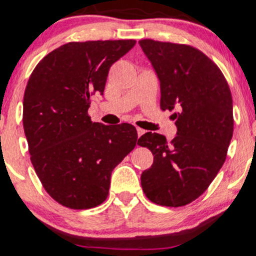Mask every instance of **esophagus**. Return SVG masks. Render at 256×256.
Returning a JSON list of instances; mask_svg holds the SVG:
<instances>
[{"label":"esophagus","mask_w":256,"mask_h":256,"mask_svg":"<svg viewBox=\"0 0 256 256\" xmlns=\"http://www.w3.org/2000/svg\"><path fill=\"white\" fill-rule=\"evenodd\" d=\"M136 130H137V134H138V137H140V136H142L143 134H146V131L143 130V128H136Z\"/></svg>","instance_id":"obj_1"}]
</instances>
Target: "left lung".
I'll return each instance as SVG.
<instances>
[{
	"mask_svg": "<svg viewBox=\"0 0 256 256\" xmlns=\"http://www.w3.org/2000/svg\"><path fill=\"white\" fill-rule=\"evenodd\" d=\"M140 46L160 79V108L177 110L178 130L171 142L152 132L138 140L154 156L140 184L154 204L182 207L200 198L224 165L234 134L231 91L219 67L192 46L154 40Z\"/></svg>",
	"mask_w": 256,
	"mask_h": 256,
	"instance_id": "1",
	"label": "left lung"
}]
</instances>
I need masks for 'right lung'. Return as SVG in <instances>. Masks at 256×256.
<instances>
[{
    "label": "right lung",
    "instance_id": "1",
    "mask_svg": "<svg viewBox=\"0 0 256 256\" xmlns=\"http://www.w3.org/2000/svg\"><path fill=\"white\" fill-rule=\"evenodd\" d=\"M134 40L70 42L46 55L24 94L22 124L31 162L46 192L71 210L107 198L112 171L137 143L134 125L91 122L90 98ZM138 144V143H137Z\"/></svg>",
    "mask_w": 256,
    "mask_h": 256
}]
</instances>
